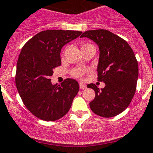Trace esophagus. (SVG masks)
Returning <instances> with one entry per match:
<instances>
[{"instance_id": "obj_1", "label": "esophagus", "mask_w": 153, "mask_h": 153, "mask_svg": "<svg viewBox=\"0 0 153 153\" xmlns=\"http://www.w3.org/2000/svg\"><path fill=\"white\" fill-rule=\"evenodd\" d=\"M79 86H80V89H86V85L84 84L83 83H79Z\"/></svg>"}]
</instances>
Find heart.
<instances>
[{"label":"heart","instance_id":"1","mask_svg":"<svg viewBox=\"0 0 153 153\" xmlns=\"http://www.w3.org/2000/svg\"><path fill=\"white\" fill-rule=\"evenodd\" d=\"M89 46H93L92 45L90 44H85L82 46V48L89 47ZM87 72V70L83 67H76V68H74L72 70V75L74 77H76V78H82L83 75H85V73Z\"/></svg>","mask_w":153,"mask_h":153}]
</instances>
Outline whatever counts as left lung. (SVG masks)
I'll list each match as a JSON object with an SVG mask.
<instances>
[{
    "instance_id": "1",
    "label": "left lung",
    "mask_w": 153,
    "mask_h": 153,
    "mask_svg": "<svg viewBox=\"0 0 153 153\" xmlns=\"http://www.w3.org/2000/svg\"><path fill=\"white\" fill-rule=\"evenodd\" d=\"M81 37L93 40L99 47L97 80L105 84L103 89L94 83L87 85L95 91L90 108L106 118L120 114L130 105L136 89L139 65L133 50L125 39L108 30H87Z\"/></svg>"
}]
</instances>
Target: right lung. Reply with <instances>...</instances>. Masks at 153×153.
Wrapping results in <instances>:
<instances>
[{
	"mask_svg": "<svg viewBox=\"0 0 153 153\" xmlns=\"http://www.w3.org/2000/svg\"><path fill=\"white\" fill-rule=\"evenodd\" d=\"M81 31L46 30L30 39L22 47L17 63L15 83L25 107L45 121H55L70 110L79 91L75 80L67 78L53 85L50 77L62 64L61 50Z\"/></svg>",
	"mask_w": 153,
	"mask_h": 153,
	"instance_id": "obj_1",
	"label": "right lung"
}]
</instances>
